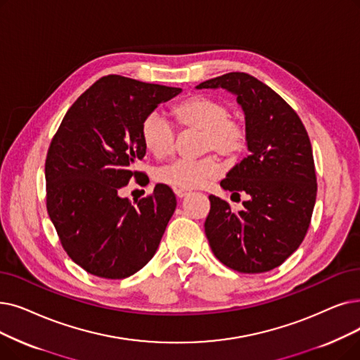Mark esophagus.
Here are the masks:
<instances>
[{"instance_id":"obj_1","label":"esophagus","mask_w":360,"mask_h":360,"mask_svg":"<svg viewBox=\"0 0 360 360\" xmlns=\"http://www.w3.org/2000/svg\"><path fill=\"white\" fill-rule=\"evenodd\" d=\"M175 194H176V197H178V198H184V197L188 195L190 193H188V191H185V190H175Z\"/></svg>"}]
</instances>
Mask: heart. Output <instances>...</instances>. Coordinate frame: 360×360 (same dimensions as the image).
I'll return each instance as SVG.
<instances>
[{"mask_svg": "<svg viewBox=\"0 0 360 360\" xmlns=\"http://www.w3.org/2000/svg\"><path fill=\"white\" fill-rule=\"evenodd\" d=\"M172 116L181 129L201 134L198 151L216 153L226 162H236L245 151L248 132L245 124L231 117L229 105L213 97L194 96L172 107ZM141 139L155 159H166L175 153L176 135L172 124L158 112L146 116L141 123ZM221 163L214 155L197 160H176L160 167L155 179L178 190H195L213 182Z\"/></svg>", "mask_w": 360, "mask_h": 360, "instance_id": "b5f03b06", "label": "heart"}]
</instances>
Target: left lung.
Masks as SVG:
<instances>
[{
	"label": "left lung",
	"mask_w": 360,
	"mask_h": 360,
	"mask_svg": "<svg viewBox=\"0 0 360 360\" xmlns=\"http://www.w3.org/2000/svg\"><path fill=\"white\" fill-rule=\"evenodd\" d=\"M237 96L245 115L250 154L233 166L221 186L244 193V209L231 210L209 195L205 232L213 255L243 274L283 264L304 240L316 201L314 153L304 124L278 94L255 76L231 72L197 85Z\"/></svg>",
	"instance_id": "left-lung-1"
}]
</instances>
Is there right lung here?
I'll return each mask as SVG.
<instances>
[{
	"label": "right lung",
	"mask_w": 360,
	"mask_h": 360,
	"mask_svg": "<svg viewBox=\"0 0 360 360\" xmlns=\"http://www.w3.org/2000/svg\"><path fill=\"white\" fill-rule=\"evenodd\" d=\"M181 88L108 75L61 120L45 160L46 210L69 257L88 274L128 278L151 260L176 207L167 185L135 200L120 190L143 172L141 123Z\"/></svg>",
	"instance_id": "right-lung-1"
}]
</instances>
